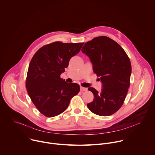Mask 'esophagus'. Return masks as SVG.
<instances>
[{
    "mask_svg": "<svg viewBox=\"0 0 155 155\" xmlns=\"http://www.w3.org/2000/svg\"><path fill=\"white\" fill-rule=\"evenodd\" d=\"M80 90H81V91H87V88L81 86V87H80Z\"/></svg>",
    "mask_w": 155,
    "mask_h": 155,
    "instance_id": "esophagus-1",
    "label": "esophagus"
}]
</instances>
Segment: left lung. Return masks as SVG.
I'll use <instances>...</instances> for the list:
<instances>
[{"mask_svg":"<svg viewBox=\"0 0 155 155\" xmlns=\"http://www.w3.org/2000/svg\"><path fill=\"white\" fill-rule=\"evenodd\" d=\"M81 51L90 58L93 71L100 77L103 87L101 93L93 87L88 88L94 99L87 105L97 115H111L123 105L130 87V59L116 42L104 36L87 42Z\"/></svg>","mask_w":155,"mask_h":155,"instance_id":"1","label":"left lung"}]
</instances>
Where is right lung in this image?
Returning a JSON list of instances; mask_svg holds the SVG:
<instances>
[{
	"label": "right lung",
	"mask_w": 155,
	"mask_h": 155,
	"mask_svg": "<svg viewBox=\"0 0 155 155\" xmlns=\"http://www.w3.org/2000/svg\"><path fill=\"white\" fill-rule=\"evenodd\" d=\"M84 44L54 42L42 47L32 58L26 88L33 103L44 116L51 117L63 113L79 92L78 84L67 83L60 76Z\"/></svg>",
	"instance_id": "1"
}]
</instances>
